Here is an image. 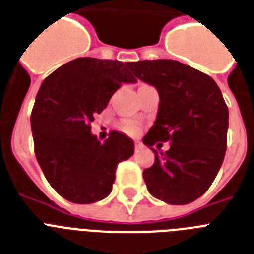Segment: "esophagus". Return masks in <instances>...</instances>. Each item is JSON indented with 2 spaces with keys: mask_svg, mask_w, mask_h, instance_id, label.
I'll return each instance as SVG.
<instances>
[{
  "mask_svg": "<svg viewBox=\"0 0 254 254\" xmlns=\"http://www.w3.org/2000/svg\"><path fill=\"white\" fill-rule=\"evenodd\" d=\"M134 147H135V150L138 151V150H142V148L145 147V146L142 145L141 142H135V143H134Z\"/></svg>",
  "mask_w": 254,
  "mask_h": 254,
  "instance_id": "34e87169",
  "label": "esophagus"
}]
</instances>
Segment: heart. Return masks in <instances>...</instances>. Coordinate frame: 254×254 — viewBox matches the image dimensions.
Here are the masks:
<instances>
[{"label": "heart", "instance_id": "obj_1", "mask_svg": "<svg viewBox=\"0 0 254 254\" xmlns=\"http://www.w3.org/2000/svg\"><path fill=\"white\" fill-rule=\"evenodd\" d=\"M121 129H123L125 133L130 134V135H135V134L139 133V127H138V124L130 120L123 121V124H121Z\"/></svg>", "mask_w": 254, "mask_h": 254}]
</instances>
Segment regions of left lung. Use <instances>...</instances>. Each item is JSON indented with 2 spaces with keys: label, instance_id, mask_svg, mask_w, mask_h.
Returning a JSON list of instances; mask_svg holds the SVG:
<instances>
[{
  "label": "left lung",
  "instance_id": "obj_1",
  "mask_svg": "<svg viewBox=\"0 0 254 254\" xmlns=\"http://www.w3.org/2000/svg\"><path fill=\"white\" fill-rule=\"evenodd\" d=\"M130 69L160 99L155 123L143 137L155 152L152 167L143 171L147 190L170 205L190 203L209 189L223 163L228 130L223 95L207 74L175 60H145ZM158 141H171L170 150L158 154L152 147Z\"/></svg>",
  "mask_w": 254,
  "mask_h": 254
}]
</instances>
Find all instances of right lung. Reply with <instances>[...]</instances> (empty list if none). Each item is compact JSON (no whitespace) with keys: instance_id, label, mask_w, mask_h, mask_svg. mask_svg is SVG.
Listing matches in <instances>:
<instances>
[{"instance_id":"1","label":"right lung","mask_w":254,"mask_h":254,"mask_svg":"<svg viewBox=\"0 0 254 254\" xmlns=\"http://www.w3.org/2000/svg\"><path fill=\"white\" fill-rule=\"evenodd\" d=\"M130 63L80 57L41 83L31 113L35 155L45 179L61 197L92 203L112 190L117 164L134 154V142L111 131L104 143L90 123L124 83H135Z\"/></svg>"}]
</instances>
